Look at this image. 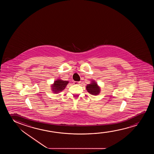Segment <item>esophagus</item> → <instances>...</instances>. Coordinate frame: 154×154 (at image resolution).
<instances>
[{"label": "esophagus", "mask_w": 154, "mask_h": 154, "mask_svg": "<svg viewBox=\"0 0 154 154\" xmlns=\"http://www.w3.org/2000/svg\"><path fill=\"white\" fill-rule=\"evenodd\" d=\"M80 83V82H74V84L75 85H79Z\"/></svg>", "instance_id": "obj_1"}]
</instances>
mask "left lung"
<instances>
[{
    "label": "left lung",
    "mask_w": 154,
    "mask_h": 154,
    "mask_svg": "<svg viewBox=\"0 0 154 154\" xmlns=\"http://www.w3.org/2000/svg\"><path fill=\"white\" fill-rule=\"evenodd\" d=\"M86 87L87 91L91 95L96 96L99 95L101 91L100 87L97 84L95 80H91V83L87 85Z\"/></svg>",
    "instance_id": "left-lung-1"
}]
</instances>
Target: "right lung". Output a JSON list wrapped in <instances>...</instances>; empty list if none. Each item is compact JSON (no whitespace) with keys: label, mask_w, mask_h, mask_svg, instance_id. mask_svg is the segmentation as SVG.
<instances>
[{"label":"right lung","mask_w":154,"mask_h":154,"mask_svg":"<svg viewBox=\"0 0 154 154\" xmlns=\"http://www.w3.org/2000/svg\"><path fill=\"white\" fill-rule=\"evenodd\" d=\"M69 81H65L58 78L54 81L53 84H51V90L54 94H58L65 89Z\"/></svg>","instance_id":"add662e5"}]
</instances>
